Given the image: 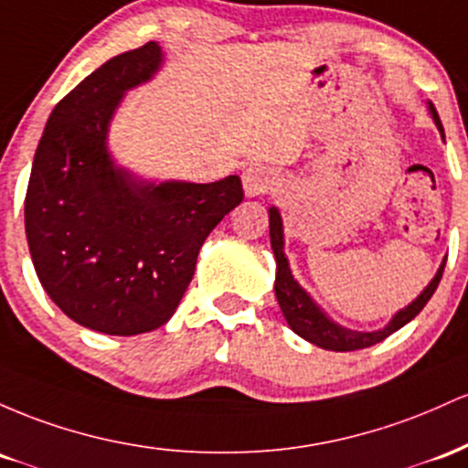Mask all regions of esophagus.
<instances>
[{
    "label": "esophagus",
    "instance_id": "esophagus-1",
    "mask_svg": "<svg viewBox=\"0 0 468 468\" xmlns=\"http://www.w3.org/2000/svg\"><path fill=\"white\" fill-rule=\"evenodd\" d=\"M271 186H274V175L265 165H250L243 172V190L248 198L261 197V194L271 190Z\"/></svg>",
    "mask_w": 468,
    "mask_h": 468
}]
</instances>
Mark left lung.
Masks as SVG:
<instances>
[{
	"label": "left lung",
	"instance_id": "left-lung-1",
	"mask_svg": "<svg viewBox=\"0 0 468 468\" xmlns=\"http://www.w3.org/2000/svg\"><path fill=\"white\" fill-rule=\"evenodd\" d=\"M427 110L429 114H431L440 136L444 139V128L442 123H440V117L438 112H435L431 101H427ZM267 212H270V243L276 259V281H274L276 301L281 304V312L282 316H285L287 324L292 327V332L301 335V338L307 340V343L316 345L320 349L356 351V349H365V347H371V345L380 343V340H385L387 335H391L393 332H398V329L404 327L407 323H411V320L422 312L424 304H427L429 298L433 296V292L438 290V282L440 278H442L446 259L440 262L438 271H435V276L429 281V285L424 287V290L407 304V307L398 309L385 327L374 329V332H358V329L345 327V324H340L338 320L329 316V314L324 312L316 301H314L312 293L304 290L301 282L293 278L290 259H287L285 254V228H282L281 209L271 206Z\"/></svg>",
	"mask_w": 468,
	"mask_h": 468
}]
</instances>
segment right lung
Masks as SVG:
<instances>
[{"instance_id": "right-lung-1", "label": "right lung", "mask_w": 468, "mask_h": 468, "mask_svg": "<svg viewBox=\"0 0 468 468\" xmlns=\"http://www.w3.org/2000/svg\"><path fill=\"white\" fill-rule=\"evenodd\" d=\"M161 68L156 41L108 59L57 103L35 152L24 203L30 259L50 301L92 332L165 324L201 245L243 201L236 175L161 181L114 159L110 125L121 101Z\"/></svg>"}]
</instances>
